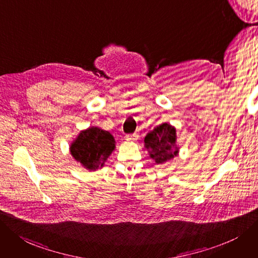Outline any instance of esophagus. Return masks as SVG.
Segmentation results:
<instances>
[{"label":"esophagus","instance_id":"obj_1","mask_svg":"<svg viewBox=\"0 0 258 258\" xmlns=\"http://www.w3.org/2000/svg\"><path fill=\"white\" fill-rule=\"evenodd\" d=\"M138 138H139V136L137 135V133H130V135H126L125 140L128 142H135L138 140Z\"/></svg>","mask_w":258,"mask_h":258}]
</instances>
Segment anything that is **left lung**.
<instances>
[{
  "mask_svg": "<svg viewBox=\"0 0 258 258\" xmlns=\"http://www.w3.org/2000/svg\"><path fill=\"white\" fill-rule=\"evenodd\" d=\"M176 129L168 123H161L145 137V147L157 164H162L178 154Z\"/></svg>",
  "mask_w": 258,
  "mask_h": 258,
  "instance_id": "left-lung-1",
  "label": "left lung"
}]
</instances>
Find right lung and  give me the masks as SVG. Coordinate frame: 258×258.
I'll return each instance as SVG.
<instances>
[{
	"instance_id": "right-lung-1",
	"label": "right lung",
	"mask_w": 258,
	"mask_h": 258,
	"mask_svg": "<svg viewBox=\"0 0 258 258\" xmlns=\"http://www.w3.org/2000/svg\"><path fill=\"white\" fill-rule=\"evenodd\" d=\"M114 148L115 142L110 132L92 127L80 132L71 145V153L86 168L96 170L104 166Z\"/></svg>"
}]
</instances>
